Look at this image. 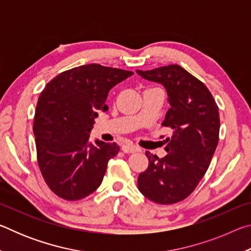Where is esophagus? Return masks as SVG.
<instances>
[{
  "label": "esophagus",
  "instance_id": "obj_1",
  "mask_svg": "<svg viewBox=\"0 0 251 251\" xmlns=\"http://www.w3.org/2000/svg\"><path fill=\"white\" fill-rule=\"evenodd\" d=\"M122 151L124 152H129V154H131V152H136V151H139L141 150L137 146L135 145H130V144H126V145H123L122 146Z\"/></svg>",
  "mask_w": 251,
  "mask_h": 251
}]
</instances>
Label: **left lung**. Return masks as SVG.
I'll use <instances>...</instances> for the list:
<instances>
[{"instance_id":"obj_1","label":"left lung","mask_w":251,"mask_h":251,"mask_svg":"<svg viewBox=\"0 0 251 251\" xmlns=\"http://www.w3.org/2000/svg\"><path fill=\"white\" fill-rule=\"evenodd\" d=\"M136 72L166 88L171 108L161 125L173 129L166 156L146 151L150 164L139 174L138 189L151 201L172 205L188 197L209 167L219 139L218 106L206 85L179 65Z\"/></svg>"}]
</instances>
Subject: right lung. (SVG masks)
Here are the masks:
<instances>
[{"label": "right lung", "mask_w": 251, "mask_h": 251, "mask_svg": "<svg viewBox=\"0 0 251 251\" xmlns=\"http://www.w3.org/2000/svg\"><path fill=\"white\" fill-rule=\"evenodd\" d=\"M130 71L87 64L62 72L46 84L34 116L37 163L46 185L65 201H79L99 188L116 143L90 141L108 92Z\"/></svg>", "instance_id": "obj_1"}]
</instances>
